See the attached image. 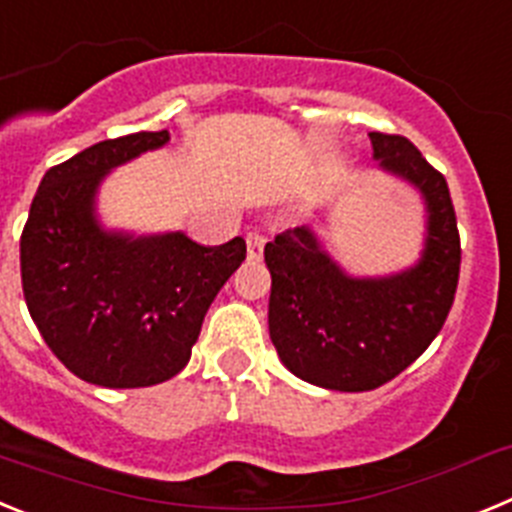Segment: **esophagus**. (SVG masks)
<instances>
[{"mask_svg": "<svg viewBox=\"0 0 512 512\" xmlns=\"http://www.w3.org/2000/svg\"><path fill=\"white\" fill-rule=\"evenodd\" d=\"M264 235L256 233V230H251V233L246 235V251H248V259L251 261H259L261 253H264Z\"/></svg>", "mask_w": 512, "mask_h": 512, "instance_id": "obj_1", "label": "esophagus"}]
</instances>
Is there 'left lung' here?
Masks as SVG:
<instances>
[{"mask_svg":"<svg viewBox=\"0 0 512 512\" xmlns=\"http://www.w3.org/2000/svg\"><path fill=\"white\" fill-rule=\"evenodd\" d=\"M374 161L423 200L415 264L382 277L348 274L312 228L266 243L269 336L295 377L338 392L382 387L431 346L454 305L459 230L449 184L402 135L369 133Z\"/></svg>","mask_w":512,"mask_h":512,"instance_id":"1","label":"left lung"}]
</instances>
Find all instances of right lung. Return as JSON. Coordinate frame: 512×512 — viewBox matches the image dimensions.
<instances>
[{"label":"right lung","instance_id":"right-lung-1","mask_svg":"<svg viewBox=\"0 0 512 512\" xmlns=\"http://www.w3.org/2000/svg\"><path fill=\"white\" fill-rule=\"evenodd\" d=\"M169 138L102 140L45 171L20 238L22 292L40 336L69 372L110 390L182 372L212 300L246 259L241 235L202 246L182 230L135 235L99 220L107 174Z\"/></svg>","mask_w":512,"mask_h":512}]
</instances>
